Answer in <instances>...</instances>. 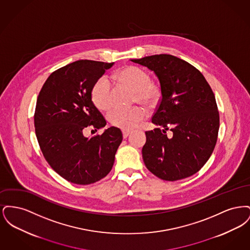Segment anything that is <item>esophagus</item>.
I'll list each match as a JSON object with an SVG mask.
<instances>
[{
  "label": "esophagus",
  "instance_id": "esophagus-1",
  "mask_svg": "<svg viewBox=\"0 0 250 250\" xmlns=\"http://www.w3.org/2000/svg\"><path fill=\"white\" fill-rule=\"evenodd\" d=\"M129 134H130V131L125 130V129H124V130H123V137H124L125 139V138H127Z\"/></svg>",
  "mask_w": 250,
  "mask_h": 250
}]
</instances>
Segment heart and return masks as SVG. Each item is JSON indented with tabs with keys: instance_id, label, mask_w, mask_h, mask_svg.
<instances>
[{
	"instance_id": "1",
	"label": "heart",
	"mask_w": 250,
	"mask_h": 250,
	"mask_svg": "<svg viewBox=\"0 0 250 250\" xmlns=\"http://www.w3.org/2000/svg\"><path fill=\"white\" fill-rule=\"evenodd\" d=\"M117 78L121 83L128 86L135 91V99L147 106H153L160 97V88L151 82L147 72L136 66H127L120 70ZM92 99L100 110H107L111 106V83L103 76L95 82L92 88ZM146 117V110L136 106L129 108L116 107L109 111L107 118L109 123L123 129L136 127Z\"/></svg>"
}]
</instances>
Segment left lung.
I'll list each match as a JSON object with an SVG mask.
<instances>
[{
  "label": "left lung",
  "instance_id": "left-lung-1",
  "mask_svg": "<svg viewBox=\"0 0 250 250\" xmlns=\"http://www.w3.org/2000/svg\"><path fill=\"white\" fill-rule=\"evenodd\" d=\"M131 61L155 72L160 83L161 99L152 117L159 127L145 132V166L165 181L189 177L207 162L217 141L219 112L210 85L189 62L169 54Z\"/></svg>",
  "mask_w": 250,
  "mask_h": 250
}]
</instances>
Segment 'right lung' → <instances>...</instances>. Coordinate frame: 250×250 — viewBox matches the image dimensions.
<instances>
[{"instance_id": "1", "label": "right lung", "mask_w": 250, "mask_h": 250, "mask_svg": "<svg viewBox=\"0 0 250 250\" xmlns=\"http://www.w3.org/2000/svg\"><path fill=\"white\" fill-rule=\"evenodd\" d=\"M114 62L79 60L52 72L36 101L35 128L45 159L60 176L77 185H90L107 176L123 141L111 126L88 139L107 122L92 100V88Z\"/></svg>"}]
</instances>
